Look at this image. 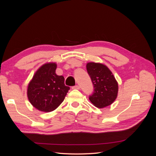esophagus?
Masks as SVG:
<instances>
[{
    "mask_svg": "<svg viewBox=\"0 0 156 156\" xmlns=\"http://www.w3.org/2000/svg\"><path fill=\"white\" fill-rule=\"evenodd\" d=\"M80 88V87L79 85H75L74 87H72V89H77L79 90Z\"/></svg>",
    "mask_w": 156,
    "mask_h": 156,
    "instance_id": "esophagus-1",
    "label": "esophagus"
}]
</instances>
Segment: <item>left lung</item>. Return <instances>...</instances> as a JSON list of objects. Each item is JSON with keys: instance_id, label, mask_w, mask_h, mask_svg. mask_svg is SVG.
Wrapping results in <instances>:
<instances>
[{"instance_id": "8db88e82", "label": "left lung", "mask_w": 156, "mask_h": 156, "mask_svg": "<svg viewBox=\"0 0 156 156\" xmlns=\"http://www.w3.org/2000/svg\"><path fill=\"white\" fill-rule=\"evenodd\" d=\"M87 69L94 88L90 101L98 108L111 105L117 98L119 85L111 70L105 65L96 62L87 63Z\"/></svg>"}]
</instances>
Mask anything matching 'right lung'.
<instances>
[{"label": "right lung", "mask_w": 156, "mask_h": 156, "mask_svg": "<svg viewBox=\"0 0 156 156\" xmlns=\"http://www.w3.org/2000/svg\"><path fill=\"white\" fill-rule=\"evenodd\" d=\"M56 64L46 63L37 69L28 85L27 97L37 110L51 112L64 101L69 90L64 77L56 74Z\"/></svg>", "instance_id": "right-lung-1"}]
</instances>
